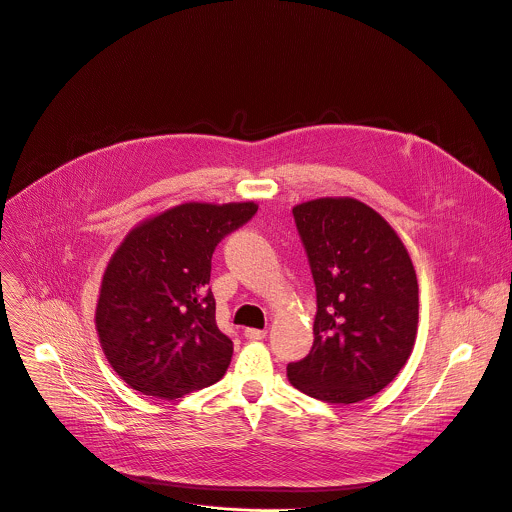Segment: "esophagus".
<instances>
[{
  "mask_svg": "<svg viewBox=\"0 0 512 512\" xmlns=\"http://www.w3.org/2000/svg\"><path fill=\"white\" fill-rule=\"evenodd\" d=\"M245 336L249 340H263L267 336V330H259V328H245Z\"/></svg>",
  "mask_w": 512,
  "mask_h": 512,
  "instance_id": "obj_1",
  "label": "esophagus"
}]
</instances>
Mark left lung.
Instances as JSON below:
<instances>
[{"mask_svg":"<svg viewBox=\"0 0 512 512\" xmlns=\"http://www.w3.org/2000/svg\"><path fill=\"white\" fill-rule=\"evenodd\" d=\"M316 283L314 344L287 379L326 403L383 391L411 356L419 285L411 257L385 218L348 196L294 206Z\"/></svg>","mask_w":512,"mask_h":512,"instance_id":"1","label":"left lung"}]
</instances>
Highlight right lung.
I'll return each instance as SVG.
<instances>
[{
	"instance_id": "obj_1",
	"label": "right lung",
	"mask_w": 512,
	"mask_h": 512,
	"mask_svg": "<svg viewBox=\"0 0 512 512\" xmlns=\"http://www.w3.org/2000/svg\"><path fill=\"white\" fill-rule=\"evenodd\" d=\"M255 212V202H184L145 218L111 255L95 326L109 364L131 389L178 399L223 379L233 342L214 320L210 261Z\"/></svg>"
}]
</instances>
